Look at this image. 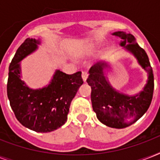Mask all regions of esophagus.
<instances>
[{
    "label": "esophagus",
    "instance_id": "obj_1",
    "mask_svg": "<svg viewBox=\"0 0 160 160\" xmlns=\"http://www.w3.org/2000/svg\"><path fill=\"white\" fill-rule=\"evenodd\" d=\"M82 78L84 81H86L88 78V72L86 70H83L82 71Z\"/></svg>",
    "mask_w": 160,
    "mask_h": 160
}]
</instances>
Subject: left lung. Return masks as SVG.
<instances>
[{"instance_id": "1", "label": "left lung", "mask_w": 160, "mask_h": 160, "mask_svg": "<svg viewBox=\"0 0 160 160\" xmlns=\"http://www.w3.org/2000/svg\"><path fill=\"white\" fill-rule=\"evenodd\" d=\"M113 35L123 40L120 46L133 53L149 75L144 90L136 95L129 96L117 92L107 81L103 71L108 66L106 63H98L89 70L90 75L86 81L91 86L93 110L98 119L107 126L123 129L136 122L149 109L154 93V74L146 52L136 43L134 36L123 31Z\"/></svg>"}]
</instances>
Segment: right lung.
Returning <instances> with one entry per match:
<instances>
[{
    "label": "right lung",
    "mask_w": 160,
    "mask_h": 160,
    "mask_svg": "<svg viewBox=\"0 0 160 160\" xmlns=\"http://www.w3.org/2000/svg\"><path fill=\"white\" fill-rule=\"evenodd\" d=\"M40 41L27 38L17 49L9 66L7 96L16 119L41 133L53 131L67 120L70 103L84 81L81 71L67 75L56 70L48 86L31 90L21 80L20 61L33 52Z\"/></svg>",
    "instance_id": "right-lung-1"
}]
</instances>
